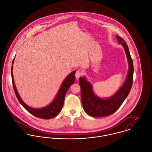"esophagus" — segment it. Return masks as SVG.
<instances>
[{
    "instance_id": "1",
    "label": "esophagus",
    "mask_w": 152,
    "mask_h": 152,
    "mask_svg": "<svg viewBox=\"0 0 152 152\" xmlns=\"http://www.w3.org/2000/svg\"><path fill=\"white\" fill-rule=\"evenodd\" d=\"M83 75V72L80 71V70H77L76 71V73H75V77H76V78L78 79V78H80V77H81L82 75Z\"/></svg>"
}]
</instances>
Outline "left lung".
I'll list each match as a JSON object with an SVG mask.
<instances>
[{"mask_svg": "<svg viewBox=\"0 0 152 152\" xmlns=\"http://www.w3.org/2000/svg\"><path fill=\"white\" fill-rule=\"evenodd\" d=\"M116 37L118 43L121 44L124 47L129 66L126 80L118 91L109 99H101L94 94L91 85L86 80L85 77L79 78L83 108L89 115L92 117H101L114 113L128 96L133 85L134 67L128 46L122 38L118 35Z\"/></svg>", "mask_w": 152, "mask_h": 152, "instance_id": "1", "label": "left lung"}]
</instances>
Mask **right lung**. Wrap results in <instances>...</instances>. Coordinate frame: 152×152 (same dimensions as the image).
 <instances>
[{
  "label": "right lung",
  "mask_w": 152,
  "mask_h": 152,
  "mask_svg": "<svg viewBox=\"0 0 152 152\" xmlns=\"http://www.w3.org/2000/svg\"><path fill=\"white\" fill-rule=\"evenodd\" d=\"M14 61V59L12 61V68H11V75H12V84L14 89V91L15 93V95L18 99V100L19 101V102L22 104V105L31 114L33 115L43 119H50L56 115H57L61 111V109L63 107L64 100H65V96L66 94V91H68V88L70 87V86L75 82V71H74L71 73H70L66 78L63 81L60 89L58 91V93L54 99V100L51 102L50 104H49L48 106L44 107L42 108L39 109H36L33 108L28 105H26L23 101L22 100V99L20 98L15 85L14 84V80L13 78V74H12V69H13V63Z\"/></svg>",
  "instance_id": "obj_1"
}]
</instances>
